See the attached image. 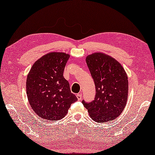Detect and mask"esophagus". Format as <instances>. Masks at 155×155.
Wrapping results in <instances>:
<instances>
[{
    "instance_id": "1",
    "label": "esophagus",
    "mask_w": 155,
    "mask_h": 155,
    "mask_svg": "<svg viewBox=\"0 0 155 155\" xmlns=\"http://www.w3.org/2000/svg\"><path fill=\"white\" fill-rule=\"evenodd\" d=\"M77 99H78V101L82 100V97H83V95H82V93H80L77 94Z\"/></svg>"
}]
</instances>
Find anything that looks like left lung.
I'll use <instances>...</instances> for the list:
<instances>
[{"label": "left lung", "instance_id": "8db88e82", "mask_svg": "<svg viewBox=\"0 0 155 155\" xmlns=\"http://www.w3.org/2000/svg\"><path fill=\"white\" fill-rule=\"evenodd\" d=\"M94 81L96 94L93 101L82 103L97 123L114 119L126 106L128 77L119 62L103 53H94L86 58Z\"/></svg>", "mask_w": 155, "mask_h": 155}]
</instances>
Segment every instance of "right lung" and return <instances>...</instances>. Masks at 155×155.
<instances>
[{"instance_id":"1","label":"right lung","mask_w":155,"mask_h":155,"mask_svg":"<svg viewBox=\"0 0 155 155\" xmlns=\"http://www.w3.org/2000/svg\"><path fill=\"white\" fill-rule=\"evenodd\" d=\"M69 57L63 52H51L32 65L27 78V94L29 104L39 117L61 120L78 100L63 77Z\"/></svg>"}]
</instances>
